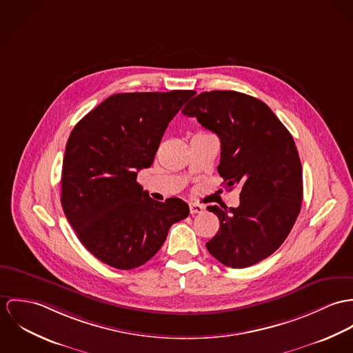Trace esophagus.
Wrapping results in <instances>:
<instances>
[{"instance_id": "obj_1", "label": "esophagus", "mask_w": 353, "mask_h": 353, "mask_svg": "<svg viewBox=\"0 0 353 353\" xmlns=\"http://www.w3.org/2000/svg\"><path fill=\"white\" fill-rule=\"evenodd\" d=\"M204 211V207L201 204H197V203H190V212L194 215V214H200Z\"/></svg>"}]
</instances>
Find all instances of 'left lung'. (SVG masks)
Here are the masks:
<instances>
[{"label":"left lung","instance_id":"left-lung-1","mask_svg":"<svg viewBox=\"0 0 353 353\" xmlns=\"http://www.w3.org/2000/svg\"><path fill=\"white\" fill-rule=\"evenodd\" d=\"M181 112L218 135L225 188H241L236 208L207 207L221 228L205 246L226 267L254 265L280 248L301 212L302 165L292 135L265 103L234 90L203 92Z\"/></svg>","mask_w":353,"mask_h":353}]
</instances>
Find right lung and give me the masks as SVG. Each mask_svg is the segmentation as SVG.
<instances>
[{"instance_id": "right-lung-1", "label": "right lung", "mask_w": 353, "mask_h": 353, "mask_svg": "<svg viewBox=\"0 0 353 353\" xmlns=\"http://www.w3.org/2000/svg\"><path fill=\"white\" fill-rule=\"evenodd\" d=\"M195 90L118 93L79 120L62 165L63 212L81 243L117 270L148 263L170 226L190 215L177 197L153 200L138 184L169 121Z\"/></svg>"}]
</instances>
